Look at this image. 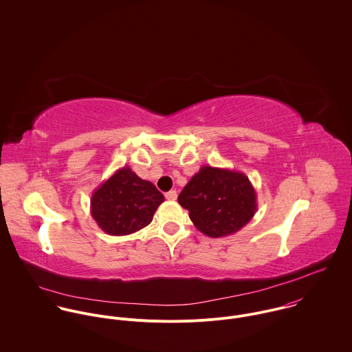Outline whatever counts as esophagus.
<instances>
[{
	"instance_id": "obj_1",
	"label": "esophagus",
	"mask_w": 352,
	"mask_h": 352,
	"mask_svg": "<svg viewBox=\"0 0 352 352\" xmlns=\"http://www.w3.org/2000/svg\"><path fill=\"white\" fill-rule=\"evenodd\" d=\"M165 198H166L168 201H176V199H177V192H176L175 190H172V191H169V192L165 194Z\"/></svg>"
}]
</instances>
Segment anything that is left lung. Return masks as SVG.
Instances as JSON below:
<instances>
[{
  "mask_svg": "<svg viewBox=\"0 0 352 352\" xmlns=\"http://www.w3.org/2000/svg\"><path fill=\"white\" fill-rule=\"evenodd\" d=\"M256 191L243 172L201 166L177 201L203 234L218 239L243 229L256 212Z\"/></svg>",
  "mask_w": 352,
  "mask_h": 352,
  "instance_id": "1",
  "label": "left lung"
}]
</instances>
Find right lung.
<instances>
[{
	"label": "right lung",
	"mask_w": 352,
	"mask_h": 352,
	"mask_svg": "<svg viewBox=\"0 0 352 352\" xmlns=\"http://www.w3.org/2000/svg\"><path fill=\"white\" fill-rule=\"evenodd\" d=\"M164 201L153 183L142 180L126 165L95 190L91 215L107 234L127 236L148 226Z\"/></svg>",
	"instance_id": "1"
}]
</instances>
